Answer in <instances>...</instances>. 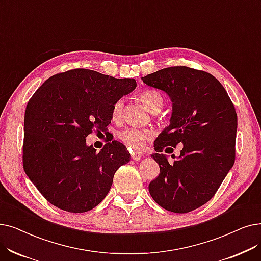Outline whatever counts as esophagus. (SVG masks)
<instances>
[{
    "label": "esophagus",
    "mask_w": 261,
    "mask_h": 261,
    "mask_svg": "<svg viewBox=\"0 0 261 261\" xmlns=\"http://www.w3.org/2000/svg\"><path fill=\"white\" fill-rule=\"evenodd\" d=\"M131 158H132V160H134V161H139L140 159L142 158V153H140V152H132L131 153Z\"/></svg>",
    "instance_id": "esophagus-1"
}]
</instances>
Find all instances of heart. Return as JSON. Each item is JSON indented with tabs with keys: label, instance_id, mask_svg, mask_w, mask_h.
<instances>
[{
	"label": "heart",
	"instance_id": "1",
	"mask_svg": "<svg viewBox=\"0 0 261 261\" xmlns=\"http://www.w3.org/2000/svg\"><path fill=\"white\" fill-rule=\"evenodd\" d=\"M144 106L152 113L160 111L163 107V98L162 95L154 89H147L140 96ZM123 111V100L118 99L115 101L112 107V118L114 120H119L122 116ZM152 137V133L149 130H141V129H126L119 133V140L127 145L131 149H143L146 145V142L149 141Z\"/></svg>",
	"mask_w": 261,
	"mask_h": 261
}]
</instances>
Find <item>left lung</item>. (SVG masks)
I'll return each mask as SVG.
<instances>
[{"label":"left lung","mask_w":261,"mask_h":261,"mask_svg":"<svg viewBox=\"0 0 261 261\" xmlns=\"http://www.w3.org/2000/svg\"><path fill=\"white\" fill-rule=\"evenodd\" d=\"M142 80L164 90L173 102L171 124L154 142L151 156L160 174L149 184V193L165 210L193 211L214 196L234 163V106L212 74L190 67L164 68ZM178 143L184 144L183 150L169 164L160 152Z\"/></svg>","instance_id":"1"}]
</instances>
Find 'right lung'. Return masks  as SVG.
<instances>
[{
    "label": "right lung",
    "instance_id": "add662e5",
    "mask_svg": "<svg viewBox=\"0 0 261 261\" xmlns=\"http://www.w3.org/2000/svg\"><path fill=\"white\" fill-rule=\"evenodd\" d=\"M135 87L134 79L77 68L52 75L29 100L23 168L53 206L81 213L107 196L114 174L131 155L118 141L96 152L86 137L95 129L107 131L113 105Z\"/></svg>",
    "mask_w": 261,
    "mask_h": 261
}]
</instances>
